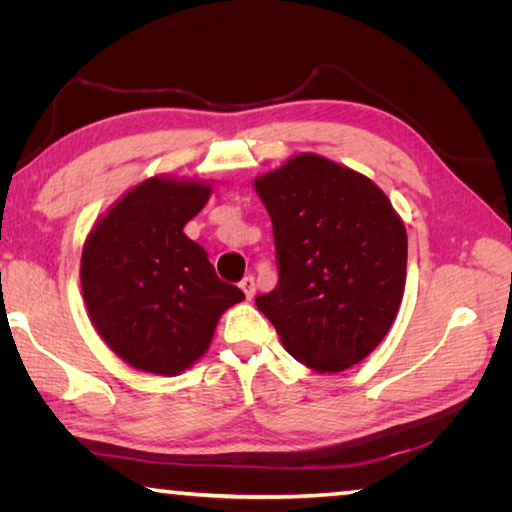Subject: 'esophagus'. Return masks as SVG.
<instances>
[{
  "label": "esophagus",
  "instance_id": "34e87169",
  "mask_svg": "<svg viewBox=\"0 0 512 512\" xmlns=\"http://www.w3.org/2000/svg\"><path fill=\"white\" fill-rule=\"evenodd\" d=\"M239 287L244 289V293H246V298H248V300H253V296H255V277H253V275H246L244 280L239 282Z\"/></svg>",
  "mask_w": 512,
  "mask_h": 512
}]
</instances>
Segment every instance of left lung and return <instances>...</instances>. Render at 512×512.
I'll list each match as a JSON object with an SVG mask.
<instances>
[{
    "label": "left lung",
    "instance_id": "8db88e82",
    "mask_svg": "<svg viewBox=\"0 0 512 512\" xmlns=\"http://www.w3.org/2000/svg\"><path fill=\"white\" fill-rule=\"evenodd\" d=\"M273 221L277 284L255 298L293 359L318 372L354 366L400 309L406 230L361 173L302 153L255 180Z\"/></svg>",
    "mask_w": 512,
    "mask_h": 512
}]
</instances>
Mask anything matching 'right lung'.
Listing matches in <instances>:
<instances>
[{"label": "right lung", "mask_w": 512, "mask_h": 512, "mask_svg": "<svg viewBox=\"0 0 512 512\" xmlns=\"http://www.w3.org/2000/svg\"><path fill=\"white\" fill-rule=\"evenodd\" d=\"M210 187L151 178L94 225L81 287L101 339L133 368L178 375L201 357L225 309L244 291L219 280L183 228Z\"/></svg>", "instance_id": "1"}]
</instances>
